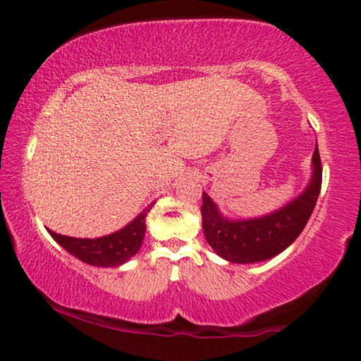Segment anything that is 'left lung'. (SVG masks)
<instances>
[{"mask_svg":"<svg viewBox=\"0 0 361 361\" xmlns=\"http://www.w3.org/2000/svg\"><path fill=\"white\" fill-rule=\"evenodd\" d=\"M322 183L319 149L312 154V176L299 197L275 212L255 219H227L217 204L202 193V226L207 243L231 263H258L280 255L299 238L312 215Z\"/></svg>","mask_w":361,"mask_h":361,"instance_id":"left-lung-1","label":"left lung"}]
</instances>
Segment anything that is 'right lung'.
<instances>
[{"label":"right lung","mask_w":361,"mask_h":361,"mask_svg":"<svg viewBox=\"0 0 361 361\" xmlns=\"http://www.w3.org/2000/svg\"><path fill=\"white\" fill-rule=\"evenodd\" d=\"M152 205L144 209L134 221L127 224L117 233L103 235V238H69V235L57 234L54 231H49V234L52 235L54 241H57V244H61L69 255L76 256L78 259L93 264V267L115 268L127 263L132 256L137 255L140 246H142L144 234H146L147 212Z\"/></svg>","instance_id":"right-lung-1"}]
</instances>
